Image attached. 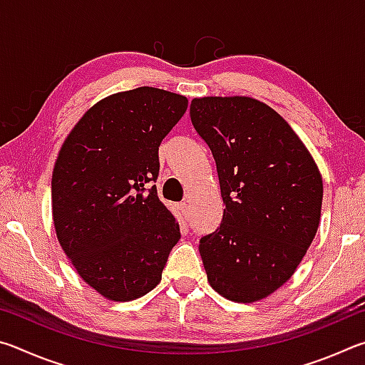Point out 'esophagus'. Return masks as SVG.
<instances>
[{
  "label": "esophagus",
  "mask_w": 365,
  "mask_h": 365,
  "mask_svg": "<svg viewBox=\"0 0 365 365\" xmlns=\"http://www.w3.org/2000/svg\"><path fill=\"white\" fill-rule=\"evenodd\" d=\"M180 207H182V212H183V215H185V217H187V215L190 214V205H188L187 201H185V202H182Z\"/></svg>",
  "instance_id": "1"
}]
</instances>
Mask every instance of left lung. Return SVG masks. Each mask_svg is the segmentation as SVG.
Wrapping results in <instances>:
<instances>
[{
  "label": "left lung",
  "mask_w": 365,
  "mask_h": 365,
  "mask_svg": "<svg viewBox=\"0 0 365 365\" xmlns=\"http://www.w3.org/2000/svg\"><path fill=\"white\" fill-rule=\"evenodd\" d=\"M190 115L225 202L220 227L200 240L207 282L230 301H261L292 279L316 237L322 175L289 123L255 98H195Z\"/></svg>",
  "instance_id": "1"
}]
</instances>
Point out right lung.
<instances>
[{"label": "right lung", "instance_id": "right-lung-1", "mask_svg": "<svg viewBox=\"0 0 365 365\" xmlns=\"http://www.w3.org/2000/svg\"><path fill=\"white\" fill-rule=\"evenodd\" d=\"M187 108V96L153 86L120 91L86 110L61 146L54 230L77 274L106 299L132 301L156 288L180 240L150 183L160 141Z\"/></svg>", "mask_w": 365, "mask_h": 365}]
</instances>
